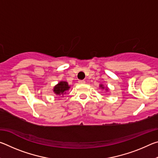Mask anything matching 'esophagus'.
<instances>
[{"mask_svg": "<svg viewBox=\"0 0 158 158\" xmlns=\"http://www.w3.org/2000/svg\"><path fill=\"white\" fill-rule=\"evenodd\" d=\"M79 84H85V81H84V80H79Z\"/></svg>", "mask_w": 158, "mask_h": 158, "instance_id": "34e87169", "label": "esophagus"}]
</instances>
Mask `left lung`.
Instances as JSON below:
<instances>
[{
	"mask_svg": "<svg viewBox=\"0 0 158 158\" xmlns=\"http://www.w3.org/2000/svg\"><path fill=\"white\" fill-rule=\"evenodd\" d=\"M100 88L101 89H105L106 91H108V90H109V88H108L107 86L105 87V86H104L103 84H100Z\"/></svg>",
	"mask_w": 158,
	"mask_h": 158,
	"instance_id": "obj_1",
	"label": "left lung"
}]
</instances>
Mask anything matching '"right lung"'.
<instances>
[{
    "label": "right lung",
    "mask_w": 158,
    "mask_h": 158,
    "mask_svg": "<svg viewBox=\"0 0 158 158\" xmlns=\"http://www.w3.org/2000/svg\"><path fill=\"white\" fill-rule=\"evenodd\" d=\"M69 89H70V86L69 85L68 82L65 81H61L53 87V91L56 95L63 97Z\"/></svg>",
    "instance_id": "1"
}]
</instances>
